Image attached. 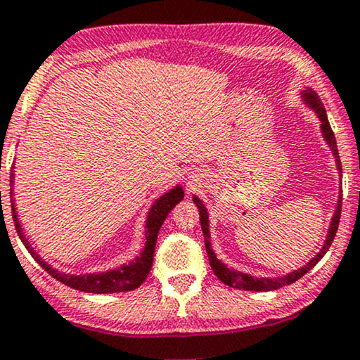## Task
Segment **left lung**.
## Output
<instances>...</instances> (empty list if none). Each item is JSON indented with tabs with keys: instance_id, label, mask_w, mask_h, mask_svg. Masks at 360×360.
I'll return each instance as SVG.
<instances>
[{
	"instance_id": "8db88e82",
	"label": "left lung",
	"mask_w": 360,
	"mask_h": 360,
	"mask_svg": "<svg viewBox=\"0 0 360 360\" xmlns=\"http://www.w3.org/2000/svg\"><path fill=\"white\" fill-rule=\"evenodd\" d=\"M301 97H303V102H304L306 107L313 110V112L316 113V117L319 118L321 133H323V138L326 140V143H328L330 151H333V156H334V160H336V166H338L339 174L342 176V167H341V160H339L336 136H334L333 130H330V124H329L328 115H326V108H324L323 102L319 100L318 94H316L313 89H308V87H306V90H303V92H301ZM193 200L199 209L200 227H202V233H204L205 250H207L209 263H210V266H212L215 276H217L219 280L222 281V283H225L227 286H232V288H237V290L271 291V290L281 288V286L295 283L296 280H300L301 276L306 275V273H308L311 268H313L316 263H318L321 258L326 255V252L329 250L330 243H333L334 237H336V232H338V227H339V219H341L342 191L339 193L336 210H334L333 219H330V224H329V229H328V236H326V240L323 243V247H321V250L316 253V255L311 258L308 263H304L303 266H300L298 270H293V271L286 273V275H283V276H276V278L252 276V275H248V273L238 271V270H236V268H230V266L225 265V263L220 262L217 255H215V252L212 250V245H210V230H209V212H207V209H205L202 200H200L198 195H193Z\"/></svg>"
}]
</instances>
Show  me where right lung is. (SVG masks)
Here are the masks:
<instances>
[{
  "label": "right lung",
  "instance_id": "1",
  "mask_svg": "<svg viewBox=\"0 0 360 360\" xmlns=\"http://www.w3.org/2000/svg\"><path fill=\"white\" fill-rule=\"evenodd\" d=\"M14 174L11 176V186L14 183ZM11 198H13V188H11ZM184 198V191L179 184L167 191L162 195H160L153 205L148 210L146 215V224H145V247L140 255L135 260L123 263L118 268L107 271H95V273H84V275H72V273H62L56 270L54 266L44 262V258L37 255V252L31 247L30 240L24 236L22 225L18 219L16 212V204H14V198L11 199V207H13V219L14 225H16L18 236L24 243V247L27 248V252L31 253L32 258L49 273L51 276H54L56 280H59L60 283H64L70 288L85 291V293H123V291H131L136 290L143 281L146 280L148 273H150L153 266V255H155V247H156V238L158 232H160L162 222H165L167 214L171 212L172 207L176 204H179Z\"/></svg>",
  "mask_w": 360,
  "mask_h": 360
}]
</instances>
